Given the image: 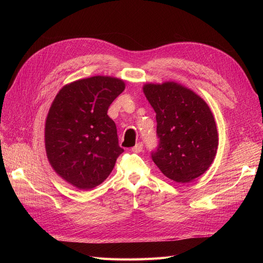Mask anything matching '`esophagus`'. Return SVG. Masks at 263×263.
<instances>
[{"mask_svg":"<svg viewBox=\"0 0 263 263\" xmlns=\"http://www.w3.org/2000/svg\"><path fill=\"white\" fill-rule=\"evenodd\" d=\"M142 149H144V146H142L141 142H138L136 146L132 148V151H133V153H137L138 154V153H141Z\"/></svg>","mask_w":263,"mask_h":263,"instance_id":"obj_1","label":"esophagus"}]
</instances>
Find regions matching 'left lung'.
Masks as SVG:
<instances>
[{"instance_id": "8db88e82", "label": "left lung", "mask_w": 263, "mask_h": 263, "mask_svg": "<svg viewBox=\"0 0 263 263\" xmlns=\"http://www.w3.org/2000/svg\"><path fill=\"white\" fill-rule=\"evenodd\" d=\"M142 91L156 112L159 146L151 157L159 170L178 183L201 177L218 147L217 127L208 103L174 81L146 83Z\"/></svg>"}]
</instances>
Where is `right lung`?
Wrapping results in <instances>:
<instances>
[{
  "label": "right lung",
  "mask_w": 263,
  "mask_h": 263,
  "mask_svg": "<svg viewBox=\"0 0 263 263\" xmlns=\"http://www.w3.org/2000/svg\"><path fill=\"white\" fill-rule=\"evenodd\" d=\"M124 90L122 79L94 76L62 86L51 103L45 124L47 158L55 173L78 190L104 182L124 151L107 115Z\"/></svg>",
  "instance_id": "add662e5"
}]
</instances>
